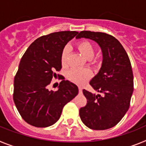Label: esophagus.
<instances>
[{
  "label": "esophagus",
  "instance_id": "34e87169",
  "mask_svg": "<svg viewBox=\"0 0 146 146\" xmlns=\"http://www.w3.org/2000/svg\"><path fill=\"white\" fill-rule=\"evenodd\" d=\"M79 92L82 93V88L81 86H79Z\"/></svg>",
  "mask_w": 146,
  "mask_h": 146
}]
</instances>
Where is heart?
Wrapping results in <instances>:
<instances>
[{
	"mask_svg": "<svg viewBox=\"0 0 146 146\" xmlns=\"http://www.w3.org/2000/svg\"><path fill=\"white\" fill-rule=\"evenodd\" d=\"M77 48L79 52L84 56L86 58L89 60L95 62L93 60V56L94 55V47L92 44L88 41L83 40L80 41L77 44ZM69 50L67 47H64L61 53L62 65H66L69 57ZM91 77V72L88 69H73L70 70L68 73V78L72 82H75L77 84H83L87 82Z\"/></svg>",
	"mask_w": 146,
	"mask_h": 146,
	"instance_id": "1",
	"label": "heart"
}]
</instances>
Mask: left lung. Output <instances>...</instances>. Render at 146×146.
Segmentation results:
<instances>
[{
  "label": "left lung",
  "mask_w": 146,
  "mask_h": 146,
  "mask_svg": "<svg viewBox=\"0 0 146 146\" xmlns=\"http://www.w3.org/2000/svg\"><path fill=\"white\" fill-rule=\"evenodd\" d=\"M85 38L98 44L102 63L90 85L99 94L82 90L87 104L80 109L81 121L94 130L112 128L124 116L133 93V73L129 56L118 40L101 32L81 31L76 38Z\"/></svg>",
  "instance_id": "obj_1"
}]
</instances>
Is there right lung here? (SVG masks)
I'll return each instance as SVG.
<instances>
[{"label":"right lung","mask_w":146,"mask_h":146,"mask_svg":"<svg viewBox=\"0 0 146 146\" xmlns=\"http://www.w3.org/2000/svg\"><path fill=\"white\" fill-rule=\"evenodd\" d=\"M78 33L60 31L36 39L20 60L14 80L13 99L22 118L36 127H47L60 118L64 105L78 94V87L60 78L56 91L48 86L61 69L62 51ZM59 76V75H58Z\"/></svg>","instance_id":"1"}]
</instances>
